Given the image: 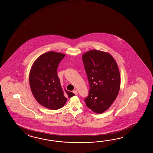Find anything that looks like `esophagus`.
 Returning <instances> with one entry per match:
<instances>
[{
  "instance_id": "1",
  "label": "esophagus",
  "mask_w": 153,
  "mask_h": 153,
  "mask_svg": "<svg viewBox=\"0 0 153 153\" xmlns=\"http://www.w3.org/2000/svg\"><path fill=\"white\" fill-rule=\"evenodd\" d=\"M73 92L75 95H77V94H78V91H76V90H74V91H73Z\"/></svg>"
}]
</instances>
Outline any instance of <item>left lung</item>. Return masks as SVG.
<instances>
[{"instance_id":"left-lung-1","label":"left lung","mask_w":153,"mask_h":153,"mask_svg":"<svg viewBox=\"0 0 153 153\" xmlns=\"http://www.w3.org/2000/svg\"><path fill=\"white\" fill-rule=\"evenodd\" d=\"M82 61L90 86L85 102L91 111L101 114L111 107L119 92L117 64L109 53L96 50L85 53Z\"/></svg>"}]
</instances>
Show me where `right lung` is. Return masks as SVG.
Returning <instances> with one entry per match:
<instances>
[{
    "label": "right lung",
    "instance_id": "obj_1",
    "mask_svg": "<svg viewBox=\"0 0 153 153\" xmlns=\"http://www.w3.org/2000/svg\"><path fill=\"white\" fill-rule=\"evenodd\" d=\"M65 56L58 52H46L39 56L33 63L29 74V84L36 100L42 106L51 110L64 106L68 97L74 96L73 92L63 90L57 75V68Z\"/></svg>",
    "mask_w": 153,
    "mask_h": 153
}]
</instances>
